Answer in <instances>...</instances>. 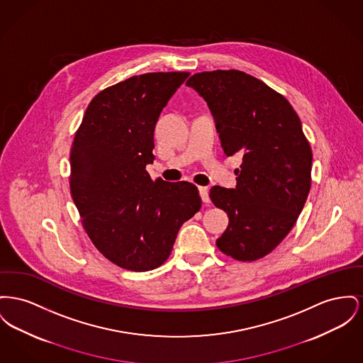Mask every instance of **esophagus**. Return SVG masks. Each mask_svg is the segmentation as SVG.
<instances>
[{
  "instance_id": "esophagus-1",
  "label": "esophagus",
  "mask_w": 363,
  "mask_h": 363,
  "mask_svg": "<svg viewBox=\"0 0 363 363\" xmlns=\"http://www.w3.org/2000/svg\"><path fill=\"white\" fill-rule=\"evenodd\" d=\"M199 192H200V196H201V200H203V203L208 204V203H210V196H208V189H207L206 186H199Z\"/></svg>"
}]
</instances>
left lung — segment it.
I'll use <instances>...</instances> for the list:
<instances>
[{"label": "left lung", "instance_id": "left-lung-1", "mask_svg": "<svg viewBox=\"0 0 363 363\" xmlns=\"http://www.w3.org/2000/svg\"><path fill=\"white\" fill-rule=\"evenodd\" d=\"M186 85L207 101L223 152L242 155L235 189L210 191L229 216L216 247L235 260H257L292 230L310 192L313 152L301 122L282 94L242 71L199 72Z\"/></svg>", "mask_w": 363, "mask_h": 363}]
</instances>
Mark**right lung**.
<instances>
[{
    "instance_id": "right-lung-1",
    "label": "right lung",
    "mask_w": 363,
    "mask_h": 363,
    "mask_svg": "<svg viewBox=\"0 0 363 363\" xmlns=\"http://www.w3.org/2000/svg\"><path fill=\"white\" fill-rule=\"evenodd\" d=\"M189 72H148L93 97L69 153V189L86 233L116 266L148 272L170 256L179 228L201 207L186 181L152 179L153 131Z\"/></svg>"
}]
</instances>
